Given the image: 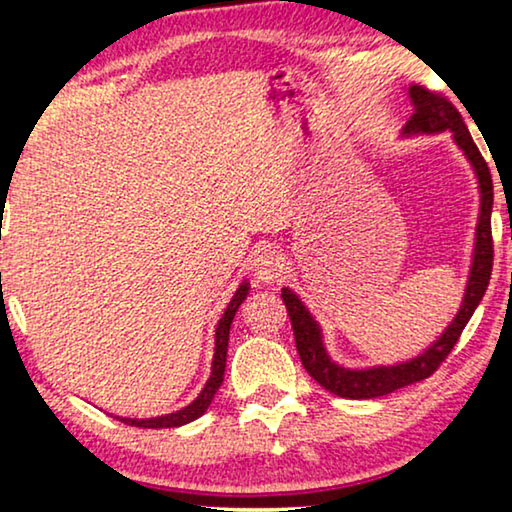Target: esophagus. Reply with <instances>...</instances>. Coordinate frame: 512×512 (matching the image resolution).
<instances>
[{
    "instance_id": "esophagus-1",
    "label": "esophagus",
    "mask_w": 512,
    "mask_h": 512,
    "mask_svg": "<svg viewBox=\"0 0 512 512\" xmlns=\"http://www.w3.org/2000/svg\"><path fill=\"white\" fill-rule=\"evenodd\" d=\"M254 272H256L258 282H263V284L279 282L284 275L282 254H277L275 249H268V251H263V254H258V258L254 261Z\"/></svg>"
}]
</instances>
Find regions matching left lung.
<instances>
[{"label": "left lung", "instance_id": "left-lung-1", "mask_svg": "<svg viewBox=\"0 0 512 512\" xmlns=\"http://www.w3.org/2000/svg\"><path fill=\"white\" fill-rule=\"evenodd\" d=\"M412 100L410 121L405 123L403 135H433V132L450 130L454 142L468 163L473 165L475 177H478L480 188V216L478 226H475V249H473V265L471 275H468L466 293L461 300V307L452 324L445 328L443 335L433 342L429 349L415 359L396 363V366H375V368H342L328 356L324 347V335L321 328L307 307L300 303V298L291 289H282V300L289 312L293 338H296V349L300 354V361L307 373L317 380L321 387L340 398H352V401H361V398H377L387 396L391 391L408 387V384L422 382L426 377L436 373L440 363L447 359L457 345L461 331H464L468 319L473 317L475 307L480 305L482 296H485L489 277H492V261H494V242H492V205H494V186L492 174L482 158V153L475 146L471 132H468L464 118L454 104L447 100L445 95L433 93L422 86H412L408 90Z\"/></svg>", "mask_w": 512, "mask_h": 512}]
</instances>
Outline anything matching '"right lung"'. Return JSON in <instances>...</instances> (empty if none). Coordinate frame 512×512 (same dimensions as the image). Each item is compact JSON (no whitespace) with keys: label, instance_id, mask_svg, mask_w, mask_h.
Listing matches in <instances>:
<instances>
[{"label":"right lung","instance_id":"obj_1","mask_svg":"<svg viewBox=\"0 0 512 512\" xmlns=\"http://www.w3.org/2000/svg\"><path fill=\"white\" fill-rule=\"evenodd\" d=\"M249 293V282H242L240 289L235 291L233 300H230L226 312L219 319V326H216V347H214V361H212V375L205 384V389L200 391V396L195 398L191 405L181 408L172 415H163V417H151V419H130V417H116L121 422L130 424V426H139V429H172V426H184L193 419L202 417L209 408V403L214 401V394L219 391L221 382H223V373H226V354H228V335H230V324H233L237 307L244 303Z\"/></svg>","mask_w":512,"mask_h":512}]
</instances>
